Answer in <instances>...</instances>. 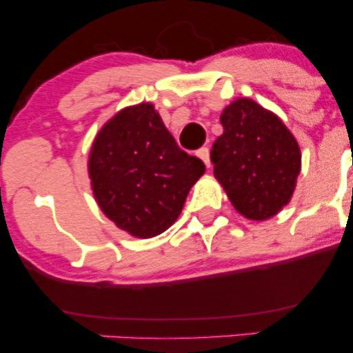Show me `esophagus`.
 <instances>
[{
	"label": "esophagus",
	"instance_id": "1",
	"mask_svg": "<svg viewBox=\"0 0 353 353\" xmlns=\"http://www.w3.org/2000/svg\"><path fill=\"white\" fill-rule=\"evenodd\" d=\"M197 156L201 157L202 161H204V164L210 168V152H209V148H201L199 151H197Z\"/></svg>",
	"mask_w": 353,
	"mask_h": 353
}]
</instances>
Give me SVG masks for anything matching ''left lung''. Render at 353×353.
<instances>
[{"label": "left lung", "mask_w": 353, "mask_h": 353, "mask_svg": "<svg viewBox=\"0 0 353 353\" xmlns=\"http://www.w3.org/2000/svg\"><path fill=\"white\" fill-rule=\"evenodd\" d=\"M224 134L210 151L214 176L242 216L264 221L292 197L301 149L289 129L252 99H237L221 114Z\"/></svg>", "instance_id": "1"}]
</instances>
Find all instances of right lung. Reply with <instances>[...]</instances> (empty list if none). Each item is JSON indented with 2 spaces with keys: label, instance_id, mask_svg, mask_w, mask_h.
Listing matches in <instances>:
<instances>
[{
  "label": "right lung",
  "instance_id": "1",
  "mask_svg": "<svg viewBox=\"0 0 353 353\" xmlns=\"http://www.w3.org/2000/svg\"><path fill=\"white\" fill-rule=\"evenodd\" d=\"M204 172V163L182 151L148 103L117 112L89 154L101 210L117 228L143 239L171 228Z\"/></svg>",
  "mask_w": 353,
  "mask_h": 353
}]
</instances>
